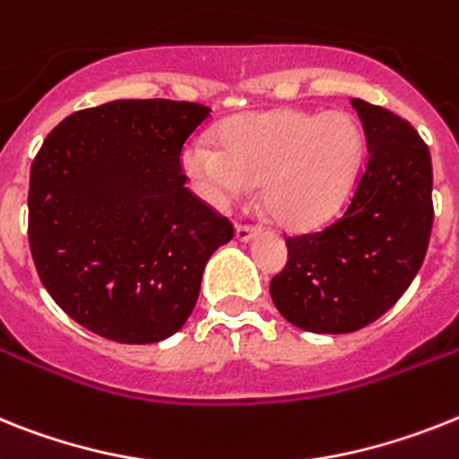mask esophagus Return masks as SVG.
<instances>
[{"label": "esophagus", "mask_w": 459, "mask_h": 459, "mask_svg": "<svg viewBox=\"0 0 459 459\" xmlns=\"http://www.w3.org/2000/svg\"><path fill=\"white\" fill-rule=\"evenodd\" d=\"M256 233H259V229H254V226H245V223H240V226L236 229V238L240 242H249L254 236H256Z\"/></svg>", "instance_id": "esophagus-1"}]
</instances>
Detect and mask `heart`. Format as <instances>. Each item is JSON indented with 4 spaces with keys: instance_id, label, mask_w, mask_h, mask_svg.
Wrapping results in <instances>:
<instances>
[{
    "instance_id": "heart-1",
    "label": "heart",
    "mask_w": 459,
    "mask_h": 459,
    "mask_svg": "<svg viewBox=\"0 0 459 459\" xmlns=\"http://www.w3.org/2000/svg\"><path fill=\"white\" fill-rule=\"evenodd\" d=\"M219 142L195 134L184 144L182 168L195 194L217 210L261 200L284 229L329 221L348 195L361 163V130L345 111L275 109L233 118Z\"/></svg>"
}]
</instances>
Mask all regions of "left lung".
<instances>
[{
  "label": "left lung",
  "instance_id": "8db88e82",
  "mask_svg": "<svg viewBox=\"0 0 459 459\" xmlns=\"http://www.w3.org/2000/svg\"><path fill=\"white\" fill-rule=\"evenodd\" d=\"M368 144L352 200L336 221L287 238L271 296L287 322L350 333L387 313L418 275L432 233V156L415 128L354 98Z\"/></svg>",
  "mask_w": 459,
  "mask_h": 459
}]
</instances>
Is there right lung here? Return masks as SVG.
Returning <instances> with one entry per match:
<instances>
[{
  "mask_svg": "<svg viewBox=\"0 0 459 459\" xmlns=\"http://www.w3.org/2000/svg\"><path fill=\"white\" fill-rule=\"evenodd\" d=\"M210 107L114 100L65 118L30 170V249L46 291L102 338L146 345L186 325L229 219L184 184Z\"/></svg>",
  "mask_w": 459,
  "mask_h": 459,
  "instance_id": "1",
  "label": "right lung"
}]
</instances>
